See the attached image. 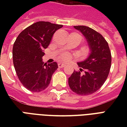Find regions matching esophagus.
<instances>
[{
    "label": "esophagus",
    "mask_w": 127,
    "mask_h": 127,
    "mask_svg": "<svg viewBox=\"0 0 127 127\" xmlns=\"http://www.w3.org/2000/svg\"><path fill=\"white\" fill-rule=\"evenodd\" d=\"M58 67H60V68H63V67L65 66V64H62V63H58Z\"/></svg>",
    "instance_id": "1"
}]
</instances>
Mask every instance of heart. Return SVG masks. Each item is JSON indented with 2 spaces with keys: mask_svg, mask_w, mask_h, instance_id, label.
I'll return each mask as SVG.
<instances>
[{
  "mask_svg": "<svg viewBox=\"0 0 127 127\" xmlns=\"http://www.w3.org/2000/svg\"><path fill=\"white\" fill-rule=\"evenodd\" d=\"M79 35H80V34H79ZM73 57H74V55H73V54H71V53L67 52H64L61 53V54L59 55L58 59L59 61H63V62H68V61H69L70 60L73 59Z\"/></svg>",
  "mask_w": 127,
  "mask_h": 127,
  "instance_id": "heart-1",
  "label": "heart"
}]
</instances>
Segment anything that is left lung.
<instances>
[{"instance_id": "obj_1", "label": "left lung", "mask_w": 127, "mask_h": 127, "mask_svg": "<svg viewBox=\"0 0 127 127\" xmlns=\"http://www.w3.org/2000/svg\"><path fill=\"white\" fill-rule=\"evenodd\" d=\"M74 28L85 36L91 53L86 61L77 63L81 69L74 71L69 77V86L75 93L88 95L98 91L106 81L111 68L112 55L108 43L99 32L88 26Z\"/></svg>"}]
</instances>
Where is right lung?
Here are the masks:
<instances>
[{"instance_id":"obj_1","label":"right lung","mask_w":127,"mask_h":127,"mask_svg":"<svg viewBox=\"0 0 127 127\" xmlns=\"http://www.w3.org/2000/svg\"><path fill=\"white\" fill-rule=\"evenodd\" d=\"M62 27L49 22H37L21 32L14 42L13 65L20 82L29 91L39 93L50 84L58 64L56 62L44 64L42 57L53 34Z\"/></svg>"}]
</instances>
